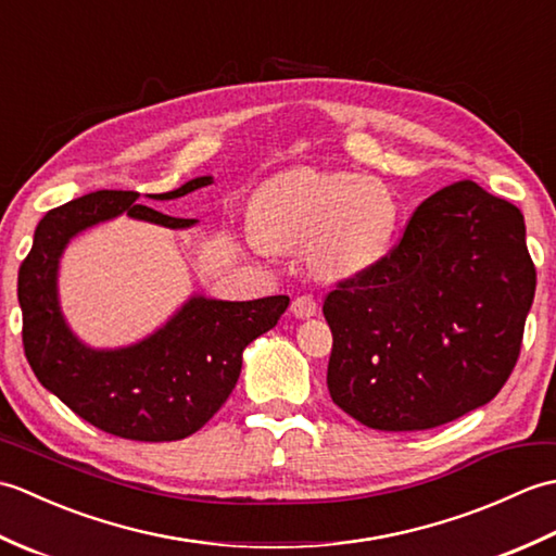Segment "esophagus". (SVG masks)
Returning a JSON list of instances; mask_svg holds the SVG:
<instances>
[{
	"instance_id": "34e87169",
	"label": "esophagus",
	"mask_w": 556,
	"mask_h": 556,
	"mask_svg": "<svg viewBox=\"0 0 556 556\" xmlns=\"http://www.w3.org/2000/svg\"><path fill=\"white\" fill-rule=\"evenodd\" d=\"M291 313L305 320V317H313L317 313V303L308 293H303V296H296L291 301Z\"/></svg>"
}]
</instances>
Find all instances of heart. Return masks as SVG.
<instances>
[{"instance_id":"1","label":"heart","mask_w":556,"mask_h":556,"mask_svg":"<svg viewBox=\"0 0 556 556\" xmlns=\"http://www.w3.org/2000/svg\"><path fill=\"white\" fill-rule=\"evenodd\" d=\"M399 203L389 186L346 172H293L255 198V243L308 245L311 267L329 279L372 269L392 248Z\"/></svg>"}]
</instances>
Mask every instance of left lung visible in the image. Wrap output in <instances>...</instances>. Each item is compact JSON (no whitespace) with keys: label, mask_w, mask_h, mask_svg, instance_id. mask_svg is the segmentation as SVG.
I'll list each match as a JSON object with an SVG mask.
<instances>
[{"label":"left lung","mask_w":556,"mask_h":556,"mask_svg":"<svg viewBox=\"0 0 556 556\" xmlns=\"http://www.w3.org/2000/svg\"><path fill=\"white\" fill-rule=\"evenodd\" d=\"M535 296L521 210L473 181L432 193L372 269L323 303L327 387L375 430H428L509 380Z\"/></svg>","instance_id":"left-lung-1"}]
</instances>
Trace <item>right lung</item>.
Segmentation results:
<instances>
[{"mask_svg":"<svg viewBox=\"0 0 556 556\" xmlns=\"http://www.w3.org/2000/svg\"><path fill=\"white\" fill-rule=\"evenodd\" d=\"M207 184L212 176H200L150 198H181ZM138 195L98 191L54 207L40 219L18 269L23 351L40 384L83 420L124 440L172 442L203 428L222 408L241 375L243 349L277 325L289 296L241 303L198 296L136 346H83L56 305V265L71 236L122 212L172 229L193 224L138 205Z\"/></svg>","mask_w":556,"mask_h":556,"instance_id":"1","label":"right lung"}]
</instances>
